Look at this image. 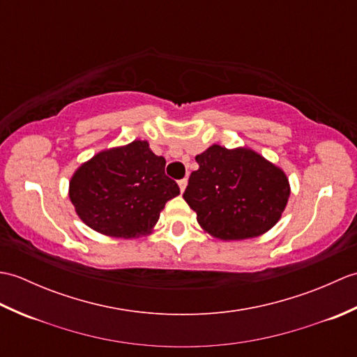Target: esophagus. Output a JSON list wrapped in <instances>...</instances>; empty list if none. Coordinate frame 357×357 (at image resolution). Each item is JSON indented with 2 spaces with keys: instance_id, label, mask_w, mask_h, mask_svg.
I'll use <instances>...</instances> for the list:
<instances>
[{
  "instance_id": "obj_1",
  "label": "esophagus",
  "mask_w": 357,
  "mask_h": 357,
  "mask_svg": "<svg viewBox=\"0 0 357 357\" xmlns=\"http://www.w3.org/2000/svg\"><path fill=\"white\" fill-rule=\"evenodd\" d=\"M187 183H188V181H187V178H184V179H181L179 181V188H181V192H184L185 190V187H187Z\"/></svg>"
}]
</instances>
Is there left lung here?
<instances>
[{
  "label": "left lung",
  "mask_w": 357,
  "mask_h": 357,
  "mask_svg": "<svg viewBox=\"0 0 357 357\" xmlns=\"http://www.w3.org/2000/svg\"><path fill=\"white\" fill-rule=\"evenodd\" d=\"M184 199L211 236L239 241L261 236L275 225L290 196L285 173L247 147H208L196 156Z\"/></svg>",
  "instance_id": "obj_1"
}]
</instances>
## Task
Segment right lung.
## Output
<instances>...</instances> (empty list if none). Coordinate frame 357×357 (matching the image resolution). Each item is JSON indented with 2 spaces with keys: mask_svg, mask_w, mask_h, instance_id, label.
I'll return each instance as SVG.
<instances>
[{
  "mask_svg": "<svg viewBox=\"0 0 357 357\" xmlns=\"http://www.w3.org/2000/svg\"><path fill=\"white\" fill-rule=\"evenodd\" d=\"M164 169L147 141L100 151L73 173L70 201L81 221L105 236L149 234L165 202L179 195Z\"/></svg>",
  "mask_w": 357,
  "mask_h": 357,
  "instance_id": "right-lung-1",
  "label": "right lung"
}]
</instances>
